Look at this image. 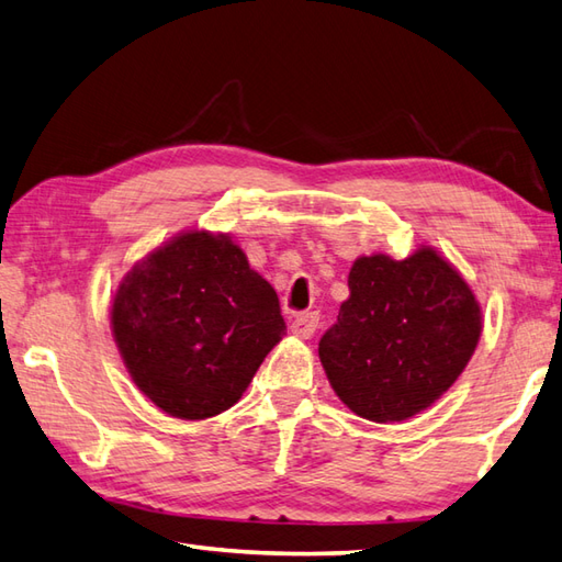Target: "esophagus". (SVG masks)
Returning a JSON list of instances; mask_svg holds the SVG:
<instances>
[{
  "mask_svg": "<svg viewBox=\"0 0 562 562\" xmlns=\"http://www.w3.org/2000/svg\"><path fill=\"white\" fill-rule=\"evenodd\" d=\"M292 333L300 338H312L316 328H318V314L316 312H304V314H296L292 321Z\"/></svg>",
  "mask_w": 562,
  "mask_h": 562,
  "instance_id": "esophagus-1",
  "label": "esophagus"
}]
</instances>
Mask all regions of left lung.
Masks as SVG:
<instances>
[{"instance_id":"8db88e82","label":"left lung","mask_w":562,"mask_h":562,"mask_svg":"<svg viewBox=\"0 0 562 562\" xmlns=\"http://www.w3.org/2000/svg\"><path fill=\"white\" fill-rule=\"evenodd\" d=\"M348 288L338 321L318 342L330 386L367 420H408L469 364L483 330L481 304L429 246L405 260L357 258Z\"/></svg>"}]
</instances>
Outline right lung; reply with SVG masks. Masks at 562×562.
Returning <instances> with one entry per match:
<instances>
[{
  "instance_id": "right-lung-1",
  "label": "right lung",
  "mask_w": 562,
  "mask_h": 562,
  "mask_svg": "<svg viewBox=\"0 0 562 562\" xmlns=\"http://www.w3.org/2000/svg\"><path fill=\"white\" fill-rule=\"evenodd\" d=\"M111 328L137 389L181 420L229 411L288 330L278 294L232 236L198 229L135 262Z\"/></svg>"
}]
</instances>
